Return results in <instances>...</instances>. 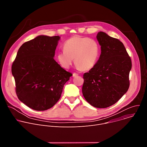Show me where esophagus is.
I'll return each mask as SVG.
<instances>
[{
	"instance_id": "esophagus-1",
	"label": "esophagus",
	"mask_w": 147,
	"mask_h": 147,
	"mask_svg": "<svg viewBox=\"0 0 147 147\" xmlns=\"http://www.w3.org/2000/svg\"><path fill=\"white\" fill-rule=\"evenodd\" d=\"M78 76V74H77V73H74L73 74V77H77V76Z\"/></svg>"
}]
</instances>
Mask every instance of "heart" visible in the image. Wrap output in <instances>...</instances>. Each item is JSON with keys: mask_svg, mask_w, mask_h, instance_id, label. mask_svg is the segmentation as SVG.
<instances>
[{"mask_svg": "<svg viewBox=\"0 0 147 147\" xmlns=\"http://www.w3.org/2000/svg\"><path fill=\"white\" fill-rule=\"evenodd\" d=\"M64 50L57 54V59L60 65L69 69L73 63L77 68L83 71L92 69L98 61L100 48L97 42L88 37L74 36L67 40L63 45Z\"/></svg>", "mask_w": 147, "mask_h": 147, "instance_id": "heart-1", "label": "heart"}]
</instances>
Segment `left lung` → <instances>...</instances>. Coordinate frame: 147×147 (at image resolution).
<instances>
[{
    "label": "left lung",
    "instance_id": "1",
    "mask_svg": "<svg viewBox=\"0 0 147 147\" xmlns=\"http://www.w3.org/2000/svg\"><path fill=\"white\" fill-rule=\"evenodd\" d=\"M101 54L95 66L83 75L82 95L92 106L106 108L116 103L129 86L131 60L118 39L99 32Z\"/></svg>",
    "mask_w": 147,
    "mask_h": 147
}]
</instances>
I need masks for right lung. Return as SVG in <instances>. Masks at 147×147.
<instances>
[{"mask_svg": "<svg viewBox=\"0 0 147 147\" xmlns=\"http://www.w3.org/2000/svg\"><path fill=\"white\" fill-rule=\"evenodd\" d=\"M59 36L40 35L19 48L11 66L18 99L29 108L44 111L59 100L72 76L54 60Z\"/></svg>", "mask_w": 147, "mask_h": 147, "instance_id": "right-lung-1", "label": "right lung"}]
</instances>
